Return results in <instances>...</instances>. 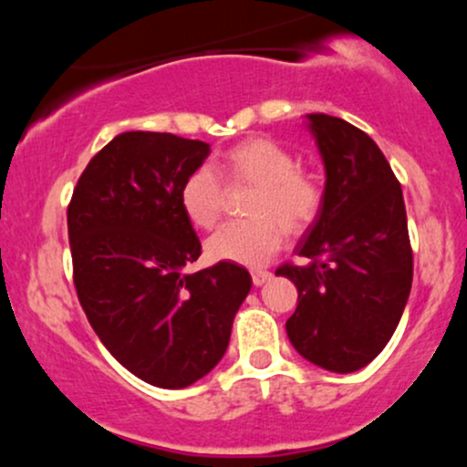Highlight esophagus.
<instances>
[{
  "mask_svg": "<svg viewBox=\"0 0 467 467\" xmlns=\"http://www.w3.org/2000/svg\"><path fill=\"white\" fill-rule=\"evenodd\" d=\"M272 278V272H267V270H254L252 272V283H254V285H264V283H267Z\"/></svg>",
  "mask_w": 467,
  "mask_h": 467,
  "instance_id": "esophagus-1",
  "label": "esophagus"
}]
</instances>
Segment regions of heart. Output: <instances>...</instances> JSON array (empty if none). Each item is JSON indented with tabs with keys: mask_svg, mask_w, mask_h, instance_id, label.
I'll list each match as a JSON object with an SVG mask.
<instances>
[{
	"mask_svg": "<svg viewBox=\"0 0 467 467\" xmlns=\"http://www.w3.org/2000/svg\"><path fill=\"white\" fill-rule=\"evenodd\" d=\"M226 186L254 184L245 203V222H230L206 241L213 261L261 265L281 248L285 230L305 233L323 208V184L296 166L289 149L270 138H248L223 153L219 164ZM222 182L213 169L197 166L180 186V206L195 228L211 230L223 211Z\"/></svg>",
	"mask_w": 467,
	"mask_h": 467,
	"instance_id": "heart-1",
	"label": "heart"
}]
</instances>
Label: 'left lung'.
Masks as SVG:
<instances>
[{
	"mask_svg": "<svg viewBox=\"0 0 467 467\" xmlns=\"http://www.w3.org/2000/svg\"><path fill=\"white\" fill-rule=\"evenodd\" d=\"M327 182L320 215L298 241L305 265L283 264L298 289L289 342L334 373L367 367L409 301L412 250L401 186L379 147L342 118L309 114Z\"/></svg>",
	"mask_w": 467,
	"mask_h": 467,
	"instance_id": "8db88e82",
	"label": "left lung"
}]
</instances>
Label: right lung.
I'll return each mask as SVG.
<instances>
[{"instance_id": "add662e5", "label": "right lung", "mask_w": 467, "mask_h": 467, "mask_svg": "<svg viewBox=\"0 0 467 467\" xmlns=\"http://www.w3.org/2000/svg\"><path fill=\"white\" fill-rule=\"evenodd\" d=\"M208 153L173 133H120L89 160L67 206L80 307L107 351L160 389L215 368L252 287L250 272L228 261L184 272L202 244L180 186Z\"/></svg>"}]
</instances>
